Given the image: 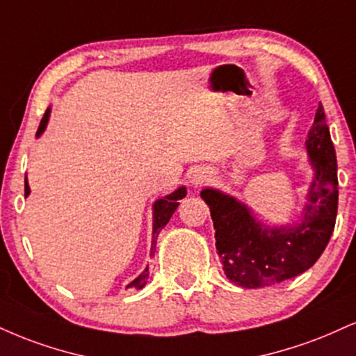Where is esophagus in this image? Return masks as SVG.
<instances>
[{
    "instance_id": "obj_1",
    "label": "esophagus",
    "mask_w": 356,
    "mask_h": 356,
    "mask_svg": "<svg viewBox=\"0 0 356 356\" xmlns=\"http://www.w3.org/2000/svg\"><path fill=\"white\" fill-rule=\"evenodd\" d=\"M211 181V172H207V170H195L194 174L191 175V186L192 187H202Z\"/></svg>"
}]
</instances>
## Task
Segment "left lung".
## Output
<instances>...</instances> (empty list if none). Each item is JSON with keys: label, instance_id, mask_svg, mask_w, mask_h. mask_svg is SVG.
I'll return each mask as SVG.
<instances>
[{"label": "left lung", "instance_id": "obj_1", "mask_svg": "<svg viewBox=\"0 0 356 356\" xmlns=\"http://www.w3.org/2000/svg\"><path fill=\"white\" fill-rule=\"evenodd\" d=\"M305 144L315 174L302 219L293 225H264L235 197L217 189L200 192L211 209L217 254L232 284L243 289L277 285L308 270L323 254L335 229L338 179L322 102Z\"/></svg>", "mask_w": 356, "mask_h": 356}]
</instances>
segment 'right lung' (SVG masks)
Masks as SVG:
<instances>
[{"instance_id": "right-lung-1", "label": "right lung", "mask_w": 356, "mask_h": 356, "mask_svg": "<svg viewBox=\"0 0 356 356\" xmlns=\"http://www.w3.org/2000/svg\"><path fill=\"white\" fill-rule=\"evenodd\" d=\"M49 113L51 109H46L44 115H42L41 122H40V127H38V132H36V137H40L42 132H44L46 126H48V121H49ZM29 195V184H28V179H24V197ZM187 195V191L186 187H179L177 191L172 192V194L165 195V197H161V199H157L156 202H154V222H152V245H151V252L156 248V243H157V237H159V232L162 229H164L167 222L170 220V217H172V213L175 212V209H177L179 202L177 200L184 199V197ZM147 277H149V268H145V270L140 273L139 277L134 278V280L131 282L129 289H143V286L147 284Z\"/></svg>"}]
</instances>
